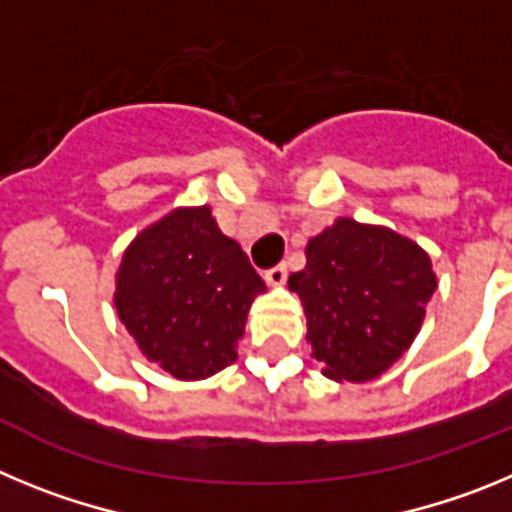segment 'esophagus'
<instances>
[{"mask_svg":"<svg viewBox=\"0 0 512 512\" xmlns=\"http://www.w3.org/2000/svg\"><path fill=\"white\" fill-rule=\"evenodd\" d=\"M264 279L271 284V287H282V284L287 282V266L284 264L271 266V269L264 271Z\"/></svg>","mask_w":512,"mask_h":512,"instance_id":"1","label":"esophagus"}]
</instances>
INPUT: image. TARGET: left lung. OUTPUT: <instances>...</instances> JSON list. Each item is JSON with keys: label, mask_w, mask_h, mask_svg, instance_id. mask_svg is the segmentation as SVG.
Returning <instances> with one entry per match:
<instances>
[{"label": "left lung", "mask_w": 512, "mask_h": 512, "mask_svg": "<svg viewBox=\"0 0 512 512\" xmlns=\"http://www.w3.org/2000/svg\"><path fill=\"white\" fill-rule=\"evenodd\" d=\"M289 277L305 307L307 341L323 374L369 382L410 348L436 292L428 253L390 228L351 217L310 238Z\"/></svg>", "instance_id": "8db88e82"}]
</instances>
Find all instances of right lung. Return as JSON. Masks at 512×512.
I'll list each match as a JSON object with an SVG mask.
<instances>
[{"instance_id": "1", "label": "right lung", "mask_w": 512, "mask_h": 512, "mask_svg": "<svg viewBox=\"0 0 512 512\" xmlns=\"http://www.w3.org/2000/svg\"><path fill=\"white\" fill-rule=\"evenodd\" d=\"M115 282L122 325L176 379H205L233 364L253 297L266 292L207 205L179 207L135 235Z\"/></svg>"}]
</instances>
